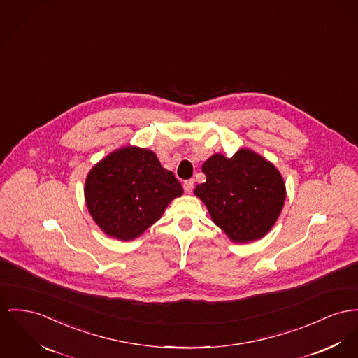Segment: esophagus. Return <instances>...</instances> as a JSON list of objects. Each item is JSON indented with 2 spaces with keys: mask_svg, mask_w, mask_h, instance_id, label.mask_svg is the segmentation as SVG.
<instances>
[{
  "mask_svg": "<svg viewBox=\"0 0 358 358\" xmlns=\"http://www.w3.org/2000/svg\"><path fill=\"white\" fill-rule=\"evenodd\" d=\"M183 189L186 192H189L190 194L192 189H194V180L192 179H189V180H186L185 183H183Z\"/></svg>",
  "mask_w": 358,
  "mask_h": 358,
  "instance_id": "esophagus-1",
  "label": "esophagus"
}]
</instances>
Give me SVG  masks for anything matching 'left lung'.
<instances>
[{"instance_id": "left-lung-1", "label": "left lung", "mask_w": 358, "mask_h": 358, "mask_svg": "<svg viewBox=\"0 0 358 358\" xmlns=\"http://www.w3.org/2000/svg\"><path fill=\"white\" fill-rule=\"evenodd\" d=\"M202 172L206 182L194 194L232 241H254L273 228L286 198L284 179L273 163L241 148L229 159L221 153L210 156Z\"/></svg>"}]
</instances>
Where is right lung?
Here are the masks:
<instances>
[{"label":"right lung","mask_w":358,"mask_h":358,"mask_svg":"<svg viewBox=\"0 0 358 358\" xmlns=\"http://www.w3.org/2000/svg\"><path fill=\"white\" fill-rule=\"evenodd\" d=\"M183 194L175 175L155 152L137 146L114 150L85 179V202L100 229L118 240L141 236Z\"/></svg>","instance_id":"obj_1"}]
</instances>
